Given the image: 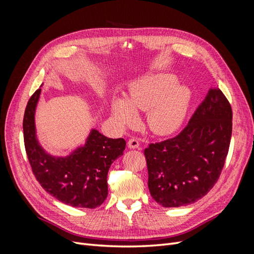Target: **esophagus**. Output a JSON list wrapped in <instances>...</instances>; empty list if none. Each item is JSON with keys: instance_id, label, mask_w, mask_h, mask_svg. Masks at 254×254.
Returning a JSON list of instances; mask_svg holds the SVG:
<instances>
[{"instance_id": "obj_1", "label": "esophagus", "mask_w": 254, "mask_h": 254, "mask_svg": "<svg viewBox=\"0 0 254 254\" xmlns=\"http://www.w3.org/2000/svg\"><path fill=\"white\" fill-rule=\"evenodd\" d=\"M128 147L130 149L139 148L140 147V141H139V139H136V137H131V139H129V141H128Z\"/></svg>"}]
</instances>
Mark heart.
Wrapping results in <instances>:
<instances>
[{"label":"heart","mask_w":254,"mask_h":254,"mask_svg":"<svg viewBox=\"0 0 254 254\" xmlns=\"http://www.w3.org/2000/svg\"><path fill=\"white\" fill-rule=\"evenodd\" d=\"M171 74H157L137 79L129 87L126 98L114 97L111 112L121 126H131L135 110L146 112V124L152 132L168 134L178 129L186 118L190 91Z\"/></svg>","instance_id":"heart-1"}]
</instances>
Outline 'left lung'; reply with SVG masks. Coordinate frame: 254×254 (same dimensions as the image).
I'll list each match as a JSON object with an SVG mask.
<instances>
[{"mask_svg":"<svg viewBox=\"0 0 254 254\" xmlns=\"http://www.w3.org/2000/svg\"><path fill=\"white\" fill-rule=\"evenodd\" d=\"M231 135V105L218 88L211 89L179 134L144 149L151 197L178 207L205 196L224 168Z\"/></svg>","mask_w":254,"mask_h":254,"instance_id":"left-lung-1","label":"left lung"}]
</instances>
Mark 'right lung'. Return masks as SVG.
Segmentation results:
<instances>
[{"instance_id": "1", "label": "right lung", "mask_w": 254, "mask_h": 254, "mask_svg": "<svg viewBox=\"0 0 254 254\" xmlns=\"http://www.w3.org/2000/svg\"><path fill=\"white\" fill-rule=\"evenodd\" d=\"M41 89L30 96L23 119L24 145L30 167L41 187L59 201L75 207L95 209L108 195L107 176L126 147L124 139H109L92 129L87 142L67 157H53L36 136L35 110Z\"/></svg>"}]
</instances>
